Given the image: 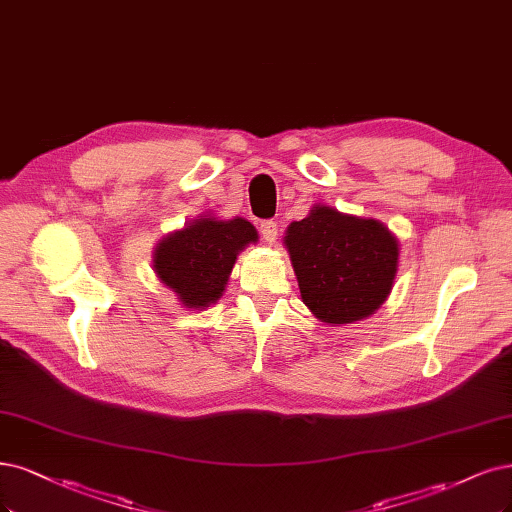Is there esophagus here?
Masks as SVG:
<instances>
[{
	"label": "esophagus",
	"instance_id": "esophagus-1",
	"mask_svg": "<svg viewBox=\"0 0 512 512\" xmlns=\"http://www.w3.org/2000/svg\"><path fill=\"white\" fill-rule=\"evenodd\" d=\"M260 235H262V239L267 241V243H275V239H277V224L273 222V220H267V222H260Z\"/></svg>",
	"mask_w": 512,
	"mask_h": 512
}]
</instances>
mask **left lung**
I'll return each mask as SVG.
<instances>
[{"label":"left lung","instance_id":"left-lung-1","mask_svg":"<svg viewBox=\"0 0 512 512\" xmlns=\"http://www.w3.org/2000/svg\"><path fill=\"white\" fill-rule=\"evenodd\" d=\"M284 245L303 303L328 326L366 320L392 292L400 245L375 218L317 203L288 226Z\"/></svg>","mask_w":512,"mask_h":512}]
</instances>
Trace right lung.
<instances>
[{"mask_svg": "<svg viewBox=\"0 0 512 512\" xmlns=\"http://www.w3.org/2000/svg\"><path fill=\"white\" fill-rule=\"evenodd\" d=\"M256 241L258 231L245 218L201 214L156 243L152 267L182 307L201 311L220 301L239 252Z\"/></svg>", "mask_w": 512, "mask_h": 512, "instance_id": "1", "label": "right lung"}]
</instances>
